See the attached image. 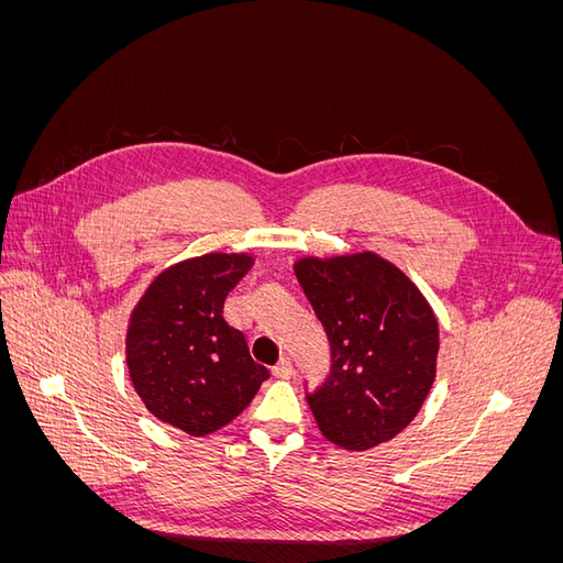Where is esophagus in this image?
<instances>
[{"instance_id":"obj_1","label":"esophagus","mask_w":563,"mask_h":563,"mask_svg":"<svg viewBox=\"0 0 563 563\" xmlns=\"http://www.w3.org/2000/svg\"><path fill=\"white\" fill-rule=\"evenodd\" d=\"M272 376L282 378V380L291 378V376H294V364H291V360H288V356H282V360H279L275 366H272Z\"/></svg>"}]
</instances>
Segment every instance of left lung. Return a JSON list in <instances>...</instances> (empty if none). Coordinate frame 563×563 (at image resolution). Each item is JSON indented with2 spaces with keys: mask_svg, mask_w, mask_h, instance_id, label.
Returning a JSON list of instances; mask_svg holds the SVG:
<instances>
[{
  "mask_svg": "<svg viewBox=\"0 0 563 563\" xmlns=\"http://www.w3.org/2000/svg\"><path fill=\"white\" fill-rule=\"evenodd\" d=\"M296 277L331 343L327 383L305 395L321 434L347 451L397 437L434 383L439 327L428 300L371 251L302 258Z\"/></svg>",
  "mask_w": 563,
  "mask_h": 563,
  "instance_id": "obj_1",
  "label": "left lung"
}]
</instances>
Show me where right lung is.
Instances as JSON below:
<instances>
[{"instance_id": "add662e5", "label": "right lung", "mask_w": 563, "mask_h": 563, "mask_svg": "<svg viewBox=\"0 0 563 563\" xmlns=\"http://www.w3.org/2000/svg\"><path fill=\"white\" fill-rule=\"evenodd\" d=\"M251 265L244 253H207L172 265L131 314V383L152 416L185 434L225 428L269 378L251 360L244 333L223 319L228 294Z\"/></svg>"}]
</instances>
